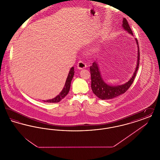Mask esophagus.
Masks as SVG:
<instances>
[{
  "mask_svg": "<svg viewBox=\"0 0 160 160\" xmlns=\"http://www.w3.org/2000/svg\"><path fill=\"white\" fill-rule=\"evenodd\" d=\"M86 68V64L83 61H79L77 63V68L83 69Z\"/></svg>",
  "mask_w": 160,
  "mask_h": 160,
  "instance_id": "34e87169",
  "label": "esophagus"
}]
</instances>
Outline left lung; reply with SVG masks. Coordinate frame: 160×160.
<instances>
[{"label":"left lung","mask_w":160,"mask_h":160,"mask_svg":"<svg viewBox=\"0 0 160 160\" xmlns=\"http://www.w3.org/2000/svg\"><path fill=\"white\" fill-rule=\"evenodd\" d=\"M122 23V28H123V29L127 31L131 35H133L129 24L125 18H123ZM136 41L138 47L137 65L132 76L127 83L122 85L118 86H110L109 84H107L104 82L101 77L97 62L95 61L92 63V65L90 67L91 75V88L93 93L97 97H98V98L103 100L113 99L124 93L129 89L131 85L133 83L134 78L136 76L137 70L138 69L140 61V51L138 46V41L136 38Z\"/></svg>","instance_id":"8db88e82"}]
</instances>
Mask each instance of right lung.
Returning a JSON list of instances; mask_svg holds the SVG:
<instances>
[{"label": "right lung", "mask_w": 160, "mask_h": 160, "mask_svg": "<svg viewBox=\"0 0 160 160\" xmlns=\"http://www.w3.org/2000/svg\"><path fill=\"white\" fill-rule=\"evenodd\" d=\"M74 67H72L70 69V71L69 72L68 75L67 77L66 82L65 84V86L62 89V91H61V93L56 96L55 98H52L51 99H48V100H44V102H59V101H61V100L63 99V98H65L66 97V95L68 93L69 89H70V87H71V83L72 81V79L73 78V76L74 75Z\"/></svg>", "instance_id": "1"}]
</instances>
